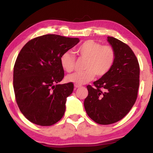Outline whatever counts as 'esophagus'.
Here are the masks:
<instances>
[{
  "instance_id": "esophagus-1",
  "label": "esophagus",
  "mask_w": 153,
  "mask_h": 153,
  "mask_svg": "<svg viewBox=\"0 0 153 153\" xmlns=\"http://www.w3.org/2000/svg\"><path fill=\"white\" fill-rule=\"evenodd\" d=\"M74 87H75V88H80V87H81V85H77V84H75V85H74Z\"/></svg>"
}]
</instances>
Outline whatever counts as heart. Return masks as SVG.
Here are the masks:
<instances>
[{
	"label": "heart",
	"mask_w": 153,
	"mask_h": 153,
	"mask_svg": "<svg viewBox=\"0 0 153 153\" xmlns=\"http://www.w3.org/2000/svg\"><path fill=\"white\" fill-rule=\"evenodd\" d=\"M79 58L85 59L83 68L85 70L68 75L66 80L77 85L88 83L95 78L104 76L114 66L116 61V53L112 46L101 44L88 39L79 45L75 50ZM60 65L67 72L74 70L76 59L70 52H65L60 57Z\"/></svg>",
	"instance_id": "obj_1"
}]
</instances>
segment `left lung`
I'll use <instances>...</instances> for the list:
<instances>
[{"label":"left lung","mask_w":153,"mask_h":153,"mask_svg":"<svg viewBox=\"0 0 153 153\" xmlns=\"http://www.w3.org/2000/svg\"><path fill=\"white\" fill-rule=\"evenodd\" d=\"M107 40L116 53L109 72L87 85L84 107L88 116L100 125H110L124 118L137 99L140 68L134 53L128 45L113 37Z\"/></svg>","instance_id":"left-lung-1"}]
</instances>
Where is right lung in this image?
<instances>
[{
  "instance_id": "add662e5",
  "label": "right lung",
  "mask_w": 153,
  "mask_h": 153,
  "mask_svg": "<svg viewBox=\"0 0 153 153\" xmlns=\"http://www.w3.org/2000/svg\"><path fill=\"white\" fill-rule=\"evenodd\" d=\"M79 42L76 37L48 34L30 39L20 51L14 66V95L21 112L31 123L50 126L63 116L74 84H58L64 77L60 59Z\"/></svg>"
}]
</instances>
